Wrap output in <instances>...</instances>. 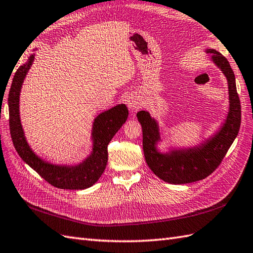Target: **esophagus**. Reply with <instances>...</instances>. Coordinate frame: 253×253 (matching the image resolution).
<instances>
[{"label": "esophagus", "mask_w": 253, "mask_h": 253, "mask_svg": "<svg viewBox=\"0 0 253 253\" xmlns=\"http://www.w3.org/2000/svg\"><path fill=\"white\" fill-rule=\"evenodd\" d=\"M126 103H127L129 110H130V111H132V112L138 111V110L142 107V102L139 99V97L133 96V95L130 96V97H128L127 100H126Z\"/></svg>", "instance_id": "1"}]
</instances>
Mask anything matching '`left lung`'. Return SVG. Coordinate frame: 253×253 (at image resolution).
<instances>
[{"mask_svg":"<svg viewBox=\"0 0 253 253\" xmlns=\"http://www.w3.org/2000/svg\"><path fill=\"white\" fill-rule=\"evenodd\" d=\"M212 54L211 62L222 71L229 88V112L218 131L192 147H171L161 153L157 144L161 141L158 122L147 111L137 113L143 132V152L148 168L160 179L179 185L204 179L221 164L241 127V101L236 90L235 76L228 60L215 49H206Z\"/></svg>","mask_w":253,"mask_h":253,"instance_id":"obj_1","label":"left lung"}]
</instances>
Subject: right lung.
Segmentation results:
<instances>
[{"instance_id": "1", "label": "right lung", "mask_w": 253, "mask_h": 253, "mask_svg": "<svg viewBox=\"0 0 253 253\" xmlns=\"http://www.w3.org/2000/svg\"><path fill=\"white\" fill-rule=\"evenodd\" d=\"M34 59L35 53L31 54L28 62L17 69L12 78L8 94L9 129L12 143L24 163L49 184L60 189H86L93 186L105 171L108 163V144L126 122L128 109L122 103L96 116L92 128V152L80 164L53 165L44 161L30 147L19 113L21 87Z\"/></svg>"}]
</instances>
